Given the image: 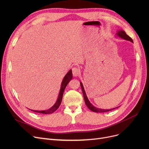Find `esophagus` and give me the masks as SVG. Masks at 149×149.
I'll return each instance as SVG.
<instances>
[{
	"label": "esophagus",
	"mask_w": 149,
	"mask_h": 149,
	"mask_svg": "<svg viewBox=\"0 0 149 149\" xmlns=\"http://www.w3.org/2000/svg\"><path fill=\"white\" fill-rule=\"evenodd\" d=\"M72 74L74 77L79 76L80 74V70L78 68H76V67L72 68Z\"/></svg>",
	"instance_id": "obj_1"
}]
</instances>
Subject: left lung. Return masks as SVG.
<instances>
[{"label": "left lung", "instance_id": "left-lung-1", "mask_svg": "<svg viewBox=\"0 0 149 149\" xmlns=\"http://www.w3.org/2000/svg\"><path fill=\"white\" fill-rule=\"evenodd\" d=\"M116 36H118V37H120L121 38L124 39V40H128V41H130V42H131L132 43H134L132 39L129 36H127L126 34V33H125V31H123V30H120L119 29L118 31H117V33H116ZM80 85H81V90H82V92H83V97H84V99L86 105L87 106V107L90 109L91 111L94 112H97V113H103V112H106L111 111L113 110V109H115V108H118V107H117L113 108V109H103L97 108V107H96L95 106H93L90 103L89 100H88V98L87 97L86 94V92L84 91V87H83V84H82L81 82H80Z\"/></svg>", "mask_w": 149, "mask_h": 149}]
</instances>
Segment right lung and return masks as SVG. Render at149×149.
<instances>
[{"label": "right lung", "instance_id": "1", "mask_svg": "<svg viewBox=\"0 0 149 149\" xmlns=\"http://www.w3.org/2000/svg\"><path fill=\"white\" fill-rule=\"evenodd\" d=\"M72 70L70 69L68 72L66 74V75L64 77L63 79L61 84V88L60 90L58 93V98L56 101V103H55L53 106H52L50 109H47V110L45 111H34V110H31V109H29L31 111L37 112V113H43V114H51L54 112L56 111H57V109L59 107L61 101H62V98H63V93L65 91V89L66 87L67 84L69 83V82L72 80Z\"/></svg>", "mask_w": 149, "mask_h": 149}]
</instances>
